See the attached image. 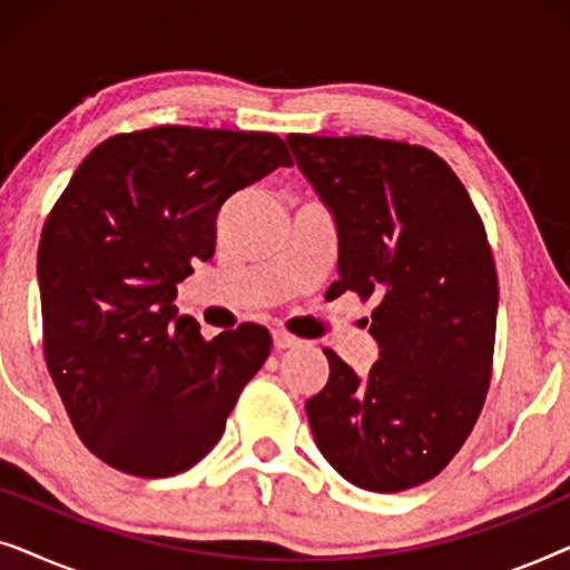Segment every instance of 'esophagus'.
<instances>
[{"mask_svg": "<svg viewBox=\"0 0 570 570\" xmlns=\"http://www.w3.org/2000/svg\"><path fill=\"white\" fill-rule=\"evenodd\" d=\"M272 342H275L277 350H291V347H298L301 345L298 337H293V334H287L283 330L272 332Z\"/></svg>", "mask_w": 570, "mask_h": 570, "instance_id": "1", "label": "esophagus"}]
</instances>
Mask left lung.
I'll return each instance as SVG.
<instances>
[{"label": "left lung", "instance_id": "8db88e82", "mask_svg": "<svg viewBox=\"0 0 570 570\" xmlns=\"http://www.w3.org/2000/svg\"><path fill=\"white\" fill-rule=\"evenodd\" d=\"M287 145L337 223L334 295L376 298L379 361L357 376L324 350L330 381L306 402L311 431L342 478L400 493L454 459L485 404L498 314L485 228L428 147L316 135Z\"/></svg>", "mask_w": 570, "mask_h": 570}]
</instances>
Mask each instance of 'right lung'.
<instances>
[{
  "label": "right lung",
  "instance_id": "add662e5",
  "mask_svg": "<svg viewBox=\"0 0 570 570\" xmlns=\"http://www.w3.org/2000/svg\"><path fill=\"white\" fill-rule=\"evenodd\" d=\"M279 166L269 131L155 127L100 142L69 178L38 246L43 355L100 462L170 478L205 459L272 337L213 340L178 316L176 285L215 254L223 202Z\"/></svg>",
  "mask_w": 570,
  "mask_h": 570
}]
</instances>
